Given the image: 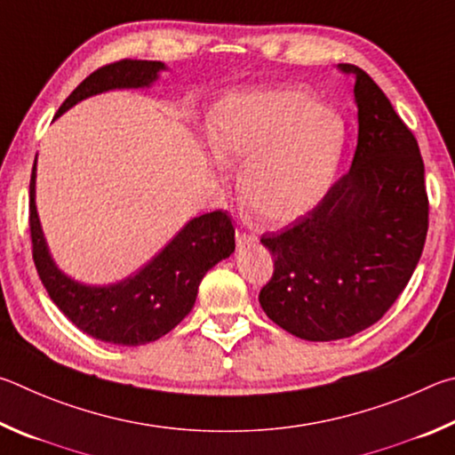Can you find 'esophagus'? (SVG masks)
Returning a JSON list of instances; mask_svg holds the SVG:
<instances>
[{
  "instance_id": "esophagus-1",
  "label": "esophagus",
  "mask_w": 455,
  "mask_h": 455,
  "mask_svg": "<svg viewBox=\"0 0 455 455\" xmlns=\"http://www.w3.org/2000/svg\"><path fill=\"white\" fill-rule=\"evenodd\" d=\"M253 242H256V237H253L251 234L240 232V229H237V232H235V243H237V248H245V245H251Z\"/></svg>"
}]
</instances>
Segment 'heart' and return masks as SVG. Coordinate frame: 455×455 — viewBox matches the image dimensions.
Returning <instances> with one entry per match:
<instances>
[{"instance_id":"obj_1","label":"heart","mask_w":455,"mask_h":455,"mask_svg":"<svg viewBox=\"0 0 455 455\" xmlns=\"http://www.w3.org/2000/svg\"><path fill=\"white\" fill-rule=\"evenodd\" d=\"M213 154L245 162L240 194L266 223H290L328 196L344 162L349 124L299 87H261L221 98L205 117Z\"/></svg>"}]
</instances>
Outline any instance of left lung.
<instances>
[{
    "label": "left lung",
    "instance_id": "left-lung-1",
    "mask_svg": "<svg viewBox=\"0 0 455 455\" xmlns=\"http://www.w3.org/2000/svg\"><path fill=\"white\" fill-rule=\"evenodd\" d=\"M338 68L355 77L352 167L304 218L261 237L274 275L259 304L274 323L307 341L352 338L376 323L408 285L427 234L416 138L363 69Z\"/></svg>",
    "mask_w": 455,
    "mask_h": 455
}]
</instances>
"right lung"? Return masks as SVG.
<instances>
[{
  "mask_svg": "<svg viewBox=\"0 0 455 455\" xmlns=\"http://www.w3.org/2000/svg\"><path fill=\"white\" fill-rule=\"evenodd\" d=\"M162 61L122 60L103 66L79 84L58 116L92 95L111 90H146L165 71ZM36 170L29 181V232L39 280L63 315L106 344L143 346L172 331L196 304L204 275L235 250V232L223 212L189 220L165 248L122 282L87 285L63 274L47 248L36 205Z\"/></svg>",
  "mask_w": 455,
  "mask_h": 455,
  "instance_id": "1",
  "label": "right lung"
}]
</instances>
